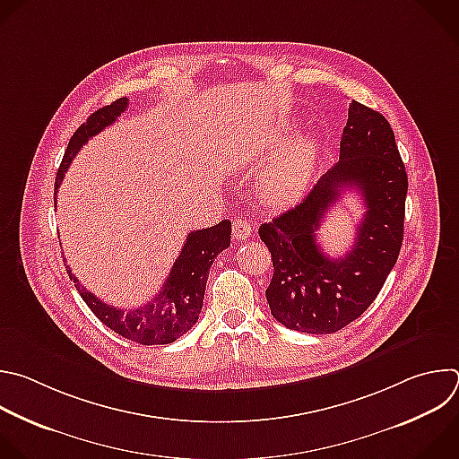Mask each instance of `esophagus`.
<instances>
[{
  "label": "esophagus",
  "mask_w": 459,
  "mask_h": 459,
  "mask_svg": "<svg viewBox=\"0 0 459 459\" xmlns=\"http://www.w3.org/2000/svg\"><path fill=\"white\" fill-rule=\"evenodd\" d=\"M252 234V227L247 220H241V218H236L234 223H232V236L234 239L241 241V239H247L248 236Z\"/></svg>",
  "instance_id": "34e87169"
}]
</instances>
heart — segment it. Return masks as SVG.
<instances>
[{"mask_svg": "<svg viewBox=\"0 0 459 459\" xmlns=\"http://www.w3.org/2000/svg\"><path fill=\"white\" fill-rule=\"evenodd\" d=\"M316 142L310 136H302L295 142L290 155L273 164L263 177L261 189L270 204L284 205L293 202L307 189Z\"/></svg>", "mask_w": 459, "mask_h": 459, "instance_id": "obj_1", "label": "heart"}]
</instances>
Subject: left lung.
Segmentation results:
<instances>
[{"label":"left lung","mask_w":459,"mask_h":459,"mask_svg":"<svg viewBox=\"0 0 459 459\" xmlns=\"http://www.w3.org/2000/svg\"><path fill=\"white\" fill-rule=\"evenodd\" d=\"M344 188H355L367 212L352 250L326 256L315 232ZM407 173L391 124L351 100L341 159L295 207L259 227L273 275L264 291L282 326L302 333H335L359 319L393 270L402 239Z\"/></svg>","instance_id":"8db88e82"}]
</instances>
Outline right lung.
Instances as JSON below:
<instances>
[{
	"label": "right lung",
	"instance_id": "obj_1",
	"mask_svg": "<svg viewBox=\"0 0 459 459\" xmlns=\"http://www.w3.org/2000/svg\"><path fill=\"white\" fill-rule=\"evenodd\" d=\"M127 104L129 100L126 97H120L109 106H104L91 113L88 120L77 127V131L68 142L63 162L56 175V205L59 186L79 149L91 136H95L104 127L113 124L120 117V113L126 111ZM230 230L232 223L229 220H223L211 229L189 232L184 248L177 257L169 272V277L164 281L159 293L152 295L147 302L140 304L136 308H117L111 307V304H106L102 299L86 290L72 273L70 266L66 263L65 264L82 300L88 304V308L104 326H108L120 337L142 346L171 344L196 325L204 307L209 270L212 266L214 257L225 248H229Z\"/></svg>",
	"mask_w": 459,
	"mask_h": 459
}]
</instances>
